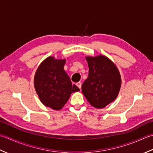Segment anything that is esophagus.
I'll return each mask as SVG.
<instances>
[{
  "label": "esophagus",
  "instance_id": "34e87169",
  "mask_svg": "<svg viewBox=\"0 0 153 153\" xmlns=\"http://www.w3.org/2000/svg\"><path fill=\"white\" fill-rule=\"evenodd\" d=\"M76 85L78 87H79V88L80 89V88H81V86H82V84H81V82H79L76 83Z\"/></svg>",
  "mask_w": 153,
  "mask_h": 153
}]
</instances>
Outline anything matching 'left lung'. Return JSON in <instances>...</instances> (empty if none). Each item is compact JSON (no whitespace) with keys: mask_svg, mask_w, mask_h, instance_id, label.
Instances as JSON below:
<instances>
[{"mask_svg":"<svg viewBox=\"0 0 153 153\" xmlns=\"http://www.w3.org/2000/svg\"><path fill=\"white\" fill-rule=\"evenodd\" d=\"M85 59L89 73L82 85V92L93 107L104 108L119 94L121 85L120 71L114 62L105 55L86 56Z\"/></svg>","mask_w":153,"mask_h":153,"instance_id":"1","label":"left lung"}]
</instances>
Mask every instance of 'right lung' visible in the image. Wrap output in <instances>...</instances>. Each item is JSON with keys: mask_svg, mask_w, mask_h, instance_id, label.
<instances>
[{"mask_svg": "<svg viewBox=\"0 0 153 153\" xmlns=\"http://www.w3.org/2000/svg\"><path fill=\"white\" fill-rule=\"evenodd\" d=\"M65 63V59L47 57L39 65L34 76V88L40 101L55 110L63 108L71 93L80 90L76 85H72L64 70Z\"/></svg>", "mask_w": 153, "mask_h": 153, "instance_id": "1", "label": "right lung"}]
</instances>
